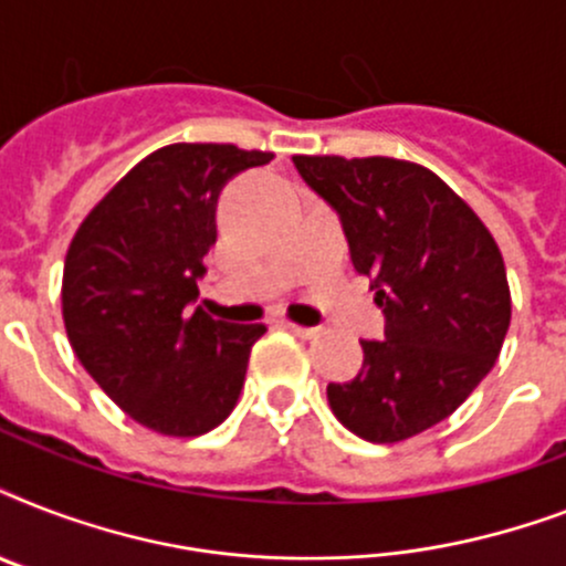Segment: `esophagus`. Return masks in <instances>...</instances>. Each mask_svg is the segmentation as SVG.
I'll use <instances>...</instances> for the list:
<instances>
[{
	"mask_svg": "<svg viewBox=\"0 0 566 566\" xmlns=\"http://www.w3.org/2000/svg\"><path fill=\"white\" fill-rule=\"evenodd\" d=\"M284 328H287V332H293L296 337H302V340H314V337H319V328L296 326V323H284Z\"/></svg>",
	"mask_w": 566,
	"mask_h": 566,
	"instance_id": "esophagus-1",
	"label": "esophagus"
}]
</instances>
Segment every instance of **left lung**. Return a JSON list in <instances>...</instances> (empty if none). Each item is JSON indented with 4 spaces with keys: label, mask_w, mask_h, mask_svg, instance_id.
<instances>
[{
    "label": "left lung",
    "mask_w": 566,
    "mask_h": 566,
    "mask_svg": "<svg viewBox=\"0 0 566 566\" xmlns=\"http://www.w3.org/2000/svg\"><path fill=\"white\" fill-rule=\"evenodd\" d=\"M344 222L353 264L370 275L385 340H361L353 381L328 405L370 443H399L447 420L500 358L511 291L496 240L434 172L396 158L293 155Z\"/></svg>",
    "instance_id": "left-lung-1"
}]
</instances>
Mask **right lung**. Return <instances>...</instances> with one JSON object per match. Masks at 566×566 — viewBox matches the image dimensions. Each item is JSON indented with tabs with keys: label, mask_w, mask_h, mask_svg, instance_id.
<instances>
[{
	"label": "right lung",
	"mask_w": 566,
	"mask_h": 566,
	"mask_svg": "<svg viewBox=\"0 0 566 566\" xmlns=\"http://www.w3.org/2000/svg\"><path fill=\"white\" fill-rule=\"evenodd\" d=\"M273 153L172 144L105 193L66 249L64 326L93 381L146 429L196 438L238 405L264 323L238 326L193 308L217 243L226 181Z\"/></svg>",
	"instance_id": "right-lung-1"
}]
</instances>
